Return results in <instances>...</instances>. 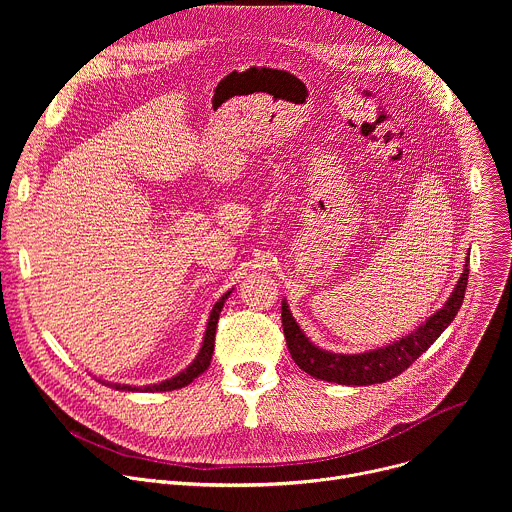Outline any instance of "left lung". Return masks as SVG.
Listing matches in <instances>:
<instances>
[{"label": "left lung", "instance_id": "1", "mask_svg": "<svg viewBox=\"0 0 512 512\" xmlns=\"http://www.w3.org/2000/svg\"><path fill=\"white\" fill-rule=\"evenodd\" d=\"M468 263H470V257H466L464 273L460 275L452 296L448 298L444 308L437 310L429 320H425V324H421L409 336L389 346L367 350L360 354H336L312 344L310 338L302 332V328L294 320V316H291L283 300L281 324H283V334H285V342L291 358L296 360V364L302 371H306L314 379L328 381V383L362 387V385H375V383H385L395 379L405 369H409L411 364L442 336V332L456 318L464 302L466 285H468V271H470Z\"/></svg>", "mask_w": 512, "mask_h": 512}]
</instances>
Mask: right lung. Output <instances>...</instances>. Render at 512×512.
I'll list each match as a JSON object with an SVG mask.
<instances>
[{"label": "right lung", "mask_w": 512, "mask_h": 512, "mask_svg": "<svg viewBox=\"0 0 512 512\" xmlns=\"http://www.w3.org/2000/svg\"><path fill=\"white\" fill-rule=\"evenodd\" d=\"M231 296V291H227V294L218 300L208 316V324H206V332H204V340H202V346H200V352L196 354V358L188 364V367L178 373L176 377L172 379H166L158 385H145V387H131V385H119V383H105L103 385H109L111 389H117V391H141V393H154V391H174V389H182L186 385H190L196 377H200L208 367H210V360H212V350H214V334H216V324H218V316H221V310L227 302V298Z\"/></svg>", "instance_id": "right-lung-1"}]
</instances>
